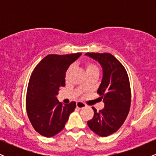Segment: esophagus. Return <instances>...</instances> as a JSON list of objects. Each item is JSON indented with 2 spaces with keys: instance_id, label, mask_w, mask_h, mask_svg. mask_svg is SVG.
<instances>
[{
  "instance_id": "1",
  "label": "esophagus",
  "mask_w": 156,
  "mask_h": 156,
  "mask_svg": "<svg viewBox=\"0 0 156 156\" xmlns=\"http://www.w3.org/2000/svg\"><path fill=\"white\" fill-rule=\"evenodd\" d=\"M86 105L84 104L83 103H81V102H78V103H76V107L78 108H86Z\"/></svg>"
}]
</instances>
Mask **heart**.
Returning <instances> with one entry per match:
<instances>
[{"instance_id":"obj_1","label":"heart","mask_w":156,"mask_h":156,"mask_svg":"<svg viewBox=\"0 0 156 156\" xmlns=\"http://www.w3.org/2000/svg\"><path fill=\"white\" fill-rule=\"evenodd\" d=\"M83 67H84V69H85V73L87 75L89 74V73H99V69H98V66H97L95 64L93 63V62H85ZM71 71H72V68L69 67V69L67 70V72H66V75H65L66 78H67L68 76H69ZM80 88H81L82 89H85V84L81 85Z\"/></svg>"}]
</instances>
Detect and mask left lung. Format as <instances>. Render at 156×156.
Masks as SVG:
<instances>
[{
	"mask_svg": "<svg viewBox=\"0 0 156 156\" xmlns=\"http://www.w3.org/2000/svg\"><path fill=\"white\" fill-rule=\"evenodd\" d=\"M101 64L103 78L98 93L102 96L105 107L97 112L87 122L89 128L102 137L115 133L128 116L130 106V87L125 67L111 53H87L85 54Z\"/></svg>",
	"mask_w": 156,
	"mask_h": 156,
	"instance_id": "1",
	"label": "left lung"
}]
</instances>
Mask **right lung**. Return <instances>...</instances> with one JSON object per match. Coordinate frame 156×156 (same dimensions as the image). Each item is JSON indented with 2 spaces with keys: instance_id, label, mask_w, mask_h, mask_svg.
<instances>
[{
  "instance_id": "obj_1",
  "label": "right lung",
  "mask_w": 156,
  "mask_h": 156,
  "mask_svg": "<svg viewBox=\"0 0 156 156\" xmlns=\"http://www.w3.org/2000/svg\"><path fill=\"white\" fill-rule=\"evenodd\" d=\"M82 53L48 55L34 69L26 95V110L36 131L52 137L64 129L76 102L62 104L57 99L59 87L65 86L67 69Z\"/></svg>"
}]
</instances>
